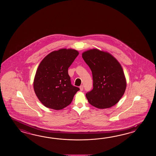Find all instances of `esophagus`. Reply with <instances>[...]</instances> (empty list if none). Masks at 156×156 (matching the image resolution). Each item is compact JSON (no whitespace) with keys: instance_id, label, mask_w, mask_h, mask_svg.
<instances>
[{"instance_id":"obj_1","label":"esophagus","mask_w":156,"mask_h":156,"mask_svg":"<svg viewBox=\"0 0 156 156\" xmlns=\"http://www.w3.org/2000/svg\"><path fill=\"white\" fill-rule=\"evenodd\" d=\"M83 85H81V86H80V91H83Z\"/></svg>"}]
</instances>
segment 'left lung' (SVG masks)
Segmentation results:
<instances>
[{
  "label": "left lung",
  "instance_id": "1",
  "mask_svg": "<svg viewBox=\"0 0 156 156\" xmlns=\"http://www.w3.org/2000/svg\"><path fill=\"white\" fill-rule=\"evenodd\" d=\"M93 74V89L86 94L89 103L107 109L119 102L126 89V80L119 61L110 53L93 48L82 53Z\"/></svg>",
  "mask_w": 156,
  "mask_h": 156
}]
</instances>
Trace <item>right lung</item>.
<instances>
[{
    "label": "right lung",
    "instance_id": "right-lung-1",
    "mask_svg": "<svg viewBox=\"0 0 156 156\" xmlns=\"http://www.w3.org/2000/svg\"><path fill=\"white\" fill-rule=\"evenodd\" d=\"M79 54L73 48H61L42 60L34 76L33 89L44 106L58 110L71 103L80 89L71 85L68 69Z\"/></svg>",
    "mask_w": 156,
    "mask_h": 156
}]
</instances>
